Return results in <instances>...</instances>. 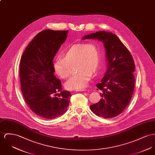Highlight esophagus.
Listing matches in <instances>:
<instances>
[{"mask_svg": "<svg viewBox=\"0 0 155 155\" xmlns=\"http://www.w3.org/2000/svg\"><path fill=\"white\" fill-rule=\"evenodd\" d=\"M76 91H86L85 89H80V90H76Z\"/></svg>", "mask_w": 155, "mask_h": 155, "instance_id": "34e87169", "label": "esophagus"}]
</instances>
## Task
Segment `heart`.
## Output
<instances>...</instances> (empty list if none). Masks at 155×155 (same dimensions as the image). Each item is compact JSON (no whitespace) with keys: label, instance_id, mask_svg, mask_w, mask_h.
<instances>
[{"label":"heart","instance_id":"obj_1","mask_svg":"<svg viewBox=\"0 0 155 155\" xmlns=\"http://www.w3.org/2000/svg\"><path fill=\"white\" fill-rule=\"evenodd\" d=\"M53 62L55 74L62 79L68 78L71 74L72 66L75 64L77 72L65 83L70 90H80L85 87L100 68L101 55L98 45L94 42L79 43L66 48Z\"/></svg>","mask_w":155,"mask_h":155}]
</instances>
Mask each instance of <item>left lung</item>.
I'll list each match as a JSON object with an SVG mask.
<instances>
[{
  "mask_svg": "<svg viewBox=\"0 0 155 155\" xmlns=\"http://www.w3.org/2000/svg\"><path fill=\"white\" fill-rule=\"evenodd\" d=\"M97 39L104 44L107 69L96 85L102 98L90 106L91 110L104 118H113L122 113L129 103L134 88L135 64L131 54L119 38L106 31L85 35L82 39Z\"/></svg>",
  "mask_w": 155,
  "mask_h": 155,
  "instance_id": "left-lung-1",
  "label": "left lung"
}]
</instances>
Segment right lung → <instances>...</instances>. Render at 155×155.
<instances>
[{"instance_id": "1", "label": "right lung", "mask_w": 155, "mask_h": 155, "mask_svg": "<svg viewBox=\"0 0 155 155\" xmlns=\"http://www.w3.org/2000/svg\"><path fill=\"white\" fill-rule=\"evenodd\" d=\"M68 32L41 31L28 44L21 57L19 77L25 100L32 111L44 119L62 116L70 104L71 94L62 91L61 82L53 68V59L65 41Z\"/></svg>"}]
</instances>
